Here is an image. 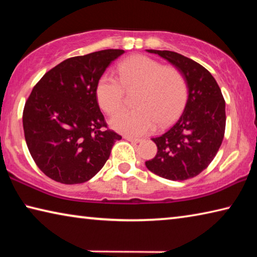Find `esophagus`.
Wrapping results in <instances>:
<instances>
[{
	"instance_id": "esophagus-1",
	"label": "esophagus",
	"mask_w": 257,
	"mask_h": 257,
	"mask_svg": "<svg viewBox=\"0 0 257 257\" xmlns=\"http://www.w3.org/2000/svg\"><path fill=\"white\" fill-rule=\"evenodd\" d=\"M124 139H127L128 142H132V143H139L142 141L141 138H133V137H129V136H124Z\"/></svg>"
}]
</instances>
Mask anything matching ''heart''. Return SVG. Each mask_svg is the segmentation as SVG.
I'll use <instances>...</instances> for the list:
<instances>
[{
    "label": "heart",
    "instance_id": "heart-1",
    "mask_svg": "<svg viewBox=\"0 0 257 257\" xmlns=\"http://www.w3.org/2000/svg\"><path fill=\"white\" fill-rule=\"evenodd\" d=\"M119 79L104 73L96 86L97 102L107 115H114L123 106L125 90L137 89L136 107L120 112L111 124L127 136H142L155 123L167 125L179 116L188 99V82L181 70L163 66L146 55H133L118 64Z\"/></svg>",
    "mask_w": 257,
    "mask_h": 257
}]
</instances>
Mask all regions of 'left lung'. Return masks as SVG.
<instances>
[{"label":"left lung","instance_id":"left-lung-1","mask_svg":"<svg viewBox=\"0 0 257 257\" xmlns=\"http://www.w3.org/2000/svg\"><path fill=\"white\" fill-rule=\"evenodd\" d=\"M147 51L182 71L188 82V99L177 122L167 133L152 138L158 153L145 164L150 171L165 179H190L205 170L222 144L224 98L213 76L194 60L172 51Z\"/></svg>","mask_w":257,"mask_h":257}]
</instances>
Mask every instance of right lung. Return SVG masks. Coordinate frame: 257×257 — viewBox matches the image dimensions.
I'll list each match as a JSON object with an SVG mask.
<instances>
[{
  "label": "right lung",
  "instance_id": "obj_1",
  "mask_svg": "<svg viewBox=\"0 0 257 257\" xmlns=\"http://www.w3.org/2000/svg\"><path fill=\"white\" fill-rule=\"evenodd\" d=\"M123 50L73 56L47 71L26 101L23 124L41 171L61 184H82L101 170L121 136L107 128L96 86Z\"/></svg>",
  "mask_w": 257,
  "mask_h": 257
}]
</instances>
